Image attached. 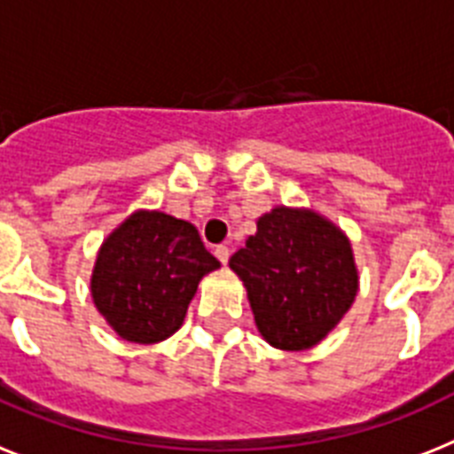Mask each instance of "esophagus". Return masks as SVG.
Listing matches in <instances>:
<instances>
[{"instance_id":"34e87169","label":"esophagus","mask_w":454,"mask_h":454,"mask_svg":"<svg viewBox=\"0 0 454 454\" xmlns=\"http://www.w3.org/2000/svg\"><path fill=\"white\" fill-rule=\"evenodd\" d=\"M215 257H218L223 264H227L230 262V248L224 246V243H220V246H215Z\"/></svg>"}]
</instances>
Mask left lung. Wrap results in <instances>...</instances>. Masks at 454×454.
I'll return each instance as SVG.
<instances>
[{
	"label": "left lung",
	"mask_w": 454,
	"mask_h": 454,
	"mask_svg": "<svg viewBox=\"0 0 454 454\" xmlns=\"http://www.w3.org/2000/svg\"><path fill=\"white\" fill-rule=\"evenodd\" d=\"M230 267L248 290L260 334L280 350L320 343L357 294L348 236L306 208L278 206L264 213Z\"/></svg>",
	"instance_id": "8db88e82"
}]
</instances>
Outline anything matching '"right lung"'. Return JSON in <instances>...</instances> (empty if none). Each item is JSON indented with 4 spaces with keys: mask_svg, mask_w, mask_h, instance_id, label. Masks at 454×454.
<instances>
[{
    "mask_svg": "<svg viewBox=\"0 0 454 454\" xmlns=\"http://www.w3.org/2000/svg\"><path fill=\"white\" fill-rule=\"evenodd\" d=\"M218 267L194 224L137 211L101 243L90 287L118 336L157 343L181 329L200 280Z\"/></svg>",
    "mask_w": 454,
    "mask_h": 454,
    "instance_id": "obj_1",
    "label": "right lung"
}]
</instances>
